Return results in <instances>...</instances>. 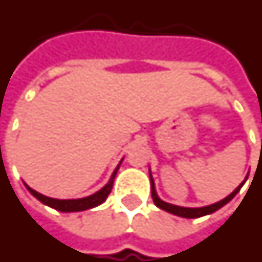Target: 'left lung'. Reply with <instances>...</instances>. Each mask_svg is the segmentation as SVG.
Returning <instances> with one entry per match:
<instances>
[{
  "label": "left lung",
  "instance_id": "1",
  "mask_svg": "<svg viewBox=\"0 0 262 262\" xmlns=\"http://www.w3.org/2000/svg\"><path fill=\"white\" fill-rule=\"evenodd\" d=\"M150 170V180H151V195H152V201H154V204L161 208V210L166 211V212H169V214L178 215V216H182V218H200V216H204V215H210L212 212H215L216 210H220L222 208L225 204H228L232 199H233L234 195L239 193V190L242 189V186L245 185L246 180L249 178V173L246 175L245 180L240 183L236 189H234L229 195H226L225 199H222L221 201H216L214 204L210 205H204V207H195V208H191V207H180V205H175V204H170V203H166V201L161 200L158 194H157L156 190V183H154V179H152V175H151V169Z\"/></svg>",
  "mask_w": 262,
  "mask_h": 262
}]
</instances>
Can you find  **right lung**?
<instances>
[{"mask_svg":"<svg viewBox=\"0 0 262 262\" xmlns=\"http://www.w3.org/2000/svg\"><path fill=\"white\" fill-rule=\"evenodd\" d=\"M122 158L119 161V164L115 168V170L112 172L111 178L108 180V183H106L104 187H101L100 190L96 191L94 194L92 195H87V197H83V199H68V200H61V199H52V197H47V195L41 194V193H38V191L33 190L32 187H29L26 183L25 186L28 187V190L32 193L38 201H41L42 204L48 205V207H51L54 210L61 211V212H79V211H86L90 210V208H94L97 205L102 204L104 201L106 200V197L110 195L112 190V186H114V180H115V176L118 173V169H119V166H121Z\"/></svg>","mask_w":262,"mask_h":262,"instance_id":"1","label":"right lung"}]
</instances>
